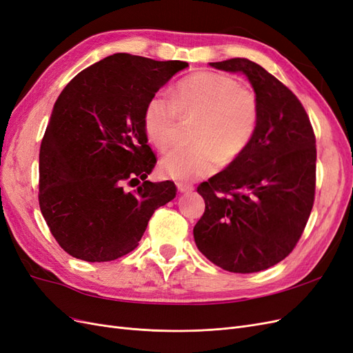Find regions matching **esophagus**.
Here are the masks:
<instances>
[{
    "instance_id": "esophagus-1",
    "label": "esophagus",
    "mask_w": 353,
    "mask_h": 353,
    "mask_svg": "<svg viewBox=\"0 0 353 353\" xmlns=\"http://www.w3.org/2000/svg\"><path fill=\"white\" fill-rule=\"evenodd\" d=\"M176 188H178L179 193H191V191L194 190L193 185L185 184V183H176Z\"/></svg>"
}]
</instances>
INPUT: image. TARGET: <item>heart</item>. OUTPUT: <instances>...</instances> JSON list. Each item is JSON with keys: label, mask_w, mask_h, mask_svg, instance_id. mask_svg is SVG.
I'll return each instance as SVG.
<instances>
[{"label": "heart", "mask_w": 353, "mask_h": 353, "mask_svg": "<svg viewBox=\"0 0 353 353\" xmlns=\"http://www.w3.org/2000/svg\"><path fill=\"white\" fill-rule=\"evenodd\" d=\"M178 114L194 117L191 144L175 148L160 160L162 174L176 181H194L225 168L248 150L259 121V103L252 90L228 74L197 72L176 83L170 99L156 94L144 109L145 134L159 150L175 143Z\"/></svg>", "instance_id": "b5f03b06"}]
</instances>
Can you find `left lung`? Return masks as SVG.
Here are the masks:
<instances>
[{
	"instance_id": "8db88e82",
	"label": "left lung",
	"mask_w": 353,
	"mask_h": 353,
	"mask_svg": "<svg viewBox=\"0 0 353 353\" xmlns=\"http://www.w3.org/2000/svg\"><path fill=\"white\" fill-rule=\"evenodd\" d=\"M210 66L245 74L259 121L248 150L197 187L206 209L194 241L222 270L259 272L290 254L311 215L315 134L302 103L258 63L237 57Z\"/></svg>"
}]
</instances>
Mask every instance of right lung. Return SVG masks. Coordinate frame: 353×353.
<instances>
[{"mask_svg": "<svg viewBox=\"0 0 353 353\" xmlns=\"http://www.w3.org/2000/svg\"><path fill=\"white\" fill-rule=\"evenodd\" d=\"M187 66L117 52L59 95L41 143L38 199L51 234L73 258L109 262L132 252L154 210L176 196L172 181H145L156 156L144 109Z\"/></svg>", "mask_w": 353, "mask_h": 353, "instance_id": "add662e5", "label": "right lung"}]
</instances>
